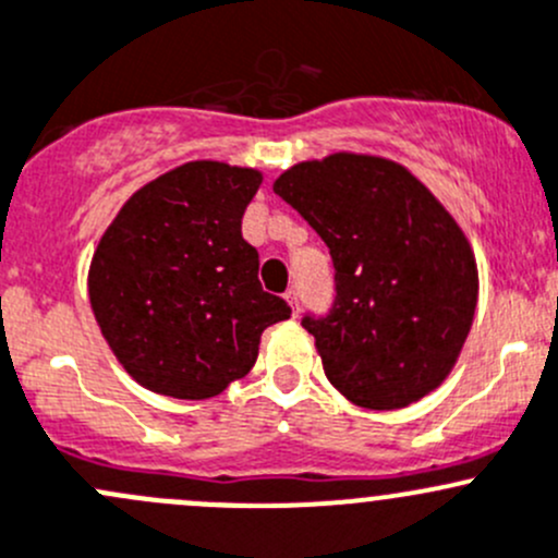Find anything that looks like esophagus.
Returning <instances> with one entry per match:
<instances>
[{
    "label": "esophagus",
    "mask_w": 558,
    "mask_h": 558,
    "mask_svg": "<svg viewBox=\"0 0 558 558\" xmlns=\"http://www.w3.org/2000/svg\"><path fill=\"white\" fill-rule=\"evenodd\" d=\"M284 298H287V303H290V308H292V314H301V301H298V290H287L284 292Z\"/></svg>",
    "instance_id": "obj_1"
}]
</instances>
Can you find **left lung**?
Returning <instances> with one entry per match:
<instances>
[{"label":"left lung","instance_id":"left-lung-1","mask_svg":"<svg viewBox=\"0 0 558 558\" xmlns=\"http://www.w3.org/2000/svg\"><path fill=\"white\" fill-rule=\"evenodd\" d=\"M330 250L336 301L303 314L332 387L371 411L433 392L457 363L478 298L468 239L403 166L338 153L274 182Z\"/></svg>","mask_w":558,"mask_h":558}]
</instances>
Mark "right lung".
<instances>
[{"instance_id":"obj_1","label":"right lung","mask_w":558,"mask_h":558,"mask_svg":"<svg viewBox=\"0 0 558 558\" xmlns=\"http://www.w3.org/2000/svg\"><path fill=\"white\" fill-rule=\"evenodd\" d=\"M255 169L193 160L136 191L94 252L88 295L120 365L158 395L206 400L244 378L266 327L287 319L263 290L241 217Z\"/></svg>"}]
</instances>
